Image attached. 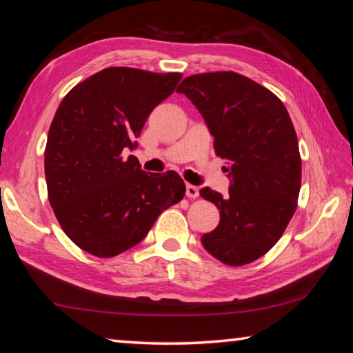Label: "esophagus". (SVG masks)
<instances>
[{"mask_svg":"<svg viewBox=\"0 0 353 353\" xmlns=\"http://www.w3.org/2000/svg\"><path fill=\"white\" fill-rule=\"evenodd\" d=\"M185 193H187V198L190 199H196L199 196V188L194 187V185H187V190H185Z\"/></svg>","mask_w":353,"mask_h":353,"instance_id":"esophagus-1","label":"esophagus"}]
</instances>
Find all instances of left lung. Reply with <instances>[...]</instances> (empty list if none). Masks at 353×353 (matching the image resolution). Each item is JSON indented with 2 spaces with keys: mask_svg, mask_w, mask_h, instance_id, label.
Instances as JSON below:
<instances>
[{
  "mask_svg": "<svg viewBox=\"0 0 353 353\" xmlns=\"http://www.w3.org/2000/svg\"><path fill=\"white\" fill-rule=\"evenodd\" d=\"M177 92L198 107L214 152L230 166L229 194L199 191L221 214L201 241L224 265H248L280 240L297 207L302 159L288 110L271 90L234 71L188 76Z\"/></svg>",
  "mask_w": 353,
  "mask_h": 353,
  "instance_id": "1",
  "label": "left lung"
}]
</instances>
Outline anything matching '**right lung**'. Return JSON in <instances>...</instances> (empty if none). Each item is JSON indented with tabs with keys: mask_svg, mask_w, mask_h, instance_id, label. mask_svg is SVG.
Wrapping results in <instances>:
<instances>
[{
	"mask_svg": "<svg viewBox=\"0 0 353 353\" xmlns=\"http://www.w3.org/2000/svg\"><path fill=\"white\" fill-rule=\"evenodd\" d=\"M181 79V73L104 68L57 107L45 148L48 199L62 230L85 252L110 259L134 248L185 196L176 171L148 174L134 155L123 159Z\"/></svg>",
	"mask_w": 353,
	"mask_h": 353,
	"instance_id": "obj_1",
	"label": "right lung"
}]
</instances>
